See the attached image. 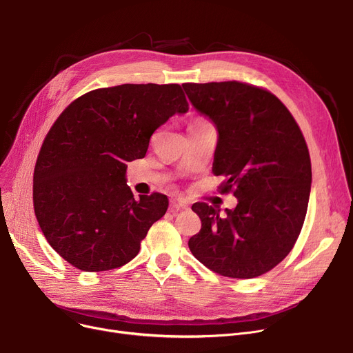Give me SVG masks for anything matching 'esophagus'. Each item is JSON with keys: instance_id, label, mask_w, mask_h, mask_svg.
Returning a JSON list of instances; mask_svg holds the SVG:
<instances>
[{"instance_id": "34e87169", "label": "esophagus", "mask_w": 353, "mask_h": 353, "mask_svg": "<svg viewBox=\"0 0 353 353\" xmlns=\"http://www.w3.org/2000/svg\"><path fill=\"white\" fill-rule=\"evenodd\" d=\"M172 206H173V209H176V210L189 209V203H188L186 200H183V199H177V200H172Z\"/></svg>"}]
</instances>
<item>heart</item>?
<instances>
[{
  "label": "heart",
  "mask_w": 353,
  "mask_h": 353,
  "mask_svg": "<svg viewBox=\"0 0 353 353\" xmlns=\"http://www.w3.org/2000/svg\"><path fill=\"white\" fill-rule=\"evenodd\" d=\"M203 123H208L205 119H196L190 123V125H199V124H203Z\"/></svg>",
  "instance_id": "b5f03b06"
}]
</instances>
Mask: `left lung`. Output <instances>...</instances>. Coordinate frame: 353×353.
I'll return each instance as SVG.
<instances>
[{"label": "left lung", "mask_w": 353, "mask_h": 353, "mask_svg": "<svg viewBox=\"0 0 353 353\" xmlns=\"http://www.w3.org/2000/svg\"><path fill=\"white\" fill-rule=\"evenodd\" d=\"M183 88L217 127L213 173L225 177L219 193L237 197V206L226 213L194 203L201 229L189 248L217 274H265L290 253L306 217L312 165L302 130L266 88L240 81L186 83Z\"/></svg>", "instance_id": "8db88e82"}]
</instances>
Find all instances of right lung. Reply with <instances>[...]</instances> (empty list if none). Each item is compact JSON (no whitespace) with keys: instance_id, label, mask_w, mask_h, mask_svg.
<instances>
[{"instance_id":"obj_1","label":"right lung","mask_w":353,"mask_h":353,"mask_svg":"<svg viewBox=\"0 0 353 353\" xmlns=\"http://www.w3.org/2000/svg\"><path fill=\"white\" fill-rule=\"evenodd\" d=\"M189 103L179 84H121L85 92L54 121L34 169L35 217L50 246L83 272L117 269L140 252L169 199H134L127 161Z\"/></svg>"}]
</instances>
